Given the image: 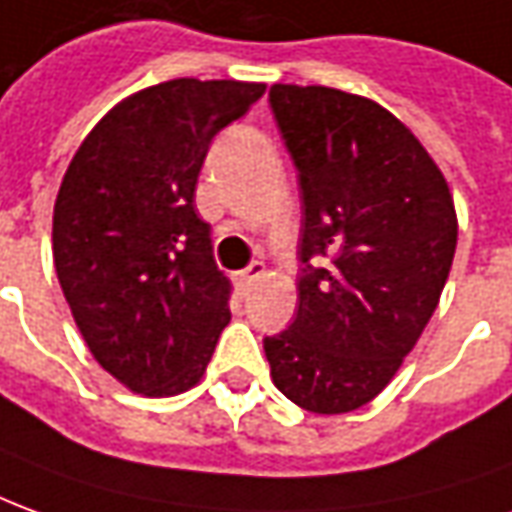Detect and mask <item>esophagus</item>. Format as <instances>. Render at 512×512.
I'll use <instances>...</instances> for the list:
<instances>
[{
    "mask_svg": "<svg viewBox=\"0 0 512 512\" xmlns=\"http://www.w3.org/2000/svg\"><path fill=\"white\" fill-rule=\"evenodd\" d=\"M262 276H264V264L262 262H250L245 270H239V273H236V281H239L242 287H250V284H253L256 278H262Z\"/></svg>",
    "mask_w": 512,
    "mask_h": 512,
    "instance_id": "obj_1",
    "label": "esophagus"
}]
</instances>
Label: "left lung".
<instances>
[{
	"label": "left lung",
	"instance_id": "obj_1",
	"mask_svg": "<svg viewBox=\"0 0 512 512\" xmlns=\"http://www.w3.org/2000/svg\"><path fill=\"white\" fill-rule=\"evenodd\" d=\"M301 186L298 312L264 337L273 382L320 415L382 393L438 306L457 248L446 178L382 105L326 86L270 88Z\"/></svg>",
	"mask_w": 512,
	"mask_h": 512
}]
</instances>
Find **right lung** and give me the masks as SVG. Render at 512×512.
Wrapping results in <instances>:
<instances>
[{
	"mask_svg": "<svg viewBox=\"0 0 512 512\" xmlns=\"http://www.w3.org/2000/svg\"><path fill=\"white\" fill-rule=\"evenodd\" d=\"M262 83H158L119 102L66 169L52 256L94 359L144 396L200 382L228 326L231 281L195 211L214 136L248 114Z\"/></svg>",
	"mask_w": 512,
	"mask_h": 512,
	"instance_id": "add662e5",
	"label": "right lung"
}]
</instances>
